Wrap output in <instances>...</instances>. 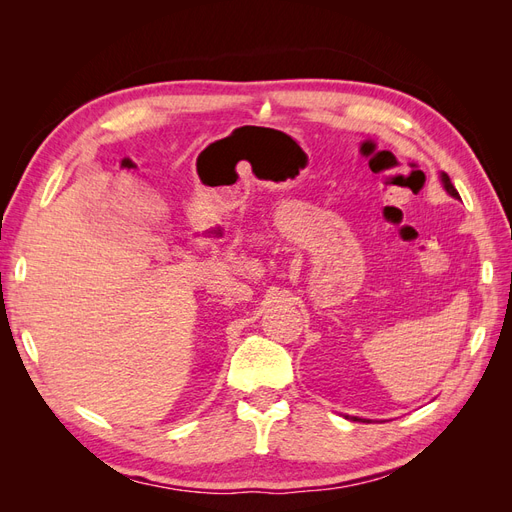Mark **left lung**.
Masks as SVG:
<instances>
[{
	"label": "left lung",
	"instance_id": "1",
	"mask_svg": "<svg viewBox=\"0 0 512 512\" xmlns=\"http://www.w3.org/2000/svg\"><path fill=\"white\" fill-rule=\"evenodd\" d=\"M442 183H444V188H446V192H448V194L455 196V198H459V192L455 190V185L451 183V177H448L446 173H442ZM356 421H359V418H356Z\"/></svg>",
	"mask_w": 512,
	"mask_h": 512
}]
</instances>
